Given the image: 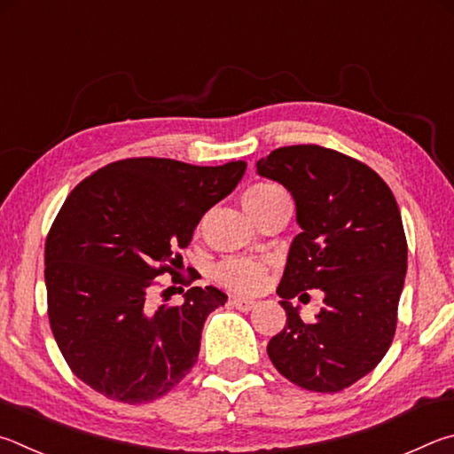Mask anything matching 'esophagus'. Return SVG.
Listing matches in <instances>:
<instances>
[{
	"label": "esophagus",
	"mask_w": 454,
	"mask_h": 454,
	"mask_svg": "<svg viewBox=\"0 0 454 454\" xmlns=\"http://www.w3.org/2000/svg\"><path fill=\"white\" fill-rule=\"evenodd\" d=\"M231 305L235 307V309H239V311H251L253 307H255V301L253 299H245V297H233L231 299Z\"/></svg>",
	"instance_id": "1"
}]
</instances>
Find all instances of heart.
<instances>
[{"mask_svg": "<svg viewBox=\"0 0 454 454\" xmlns=\"http://www.w3.org/2000/svg\"><path fill=\"white\" fill-rule=\"evenodd\" d=\"M279 199H287V193L277 183H255L245 191L243 205L249 215H255ZM265 275L267 267L263 261L253 257H229L219 263L217 271H215V277L221 285L241 293L257 291L265 283Z\"/></svg>", "mask_w": 454, "mask_h": 454, "instance_id": "1", "label": "heart"}]
</instances>
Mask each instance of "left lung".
I'll return each mask as SVG.
<instances>
[{"instance_id": "obj_1", "label": "left lung", "mask_w": 454, "mask_h": 454, "mask_svg": "<svg viewBox=\"0 0 454 454\" xmlns=\"http://www.w3.org/2000/svg\"><path fill=\"white\" fill-rule=\"evenodd\" d=\"M257 173L289 191L301 227L277 287L287 325L267 355L297 387L339 393L369 375L393 343L407 275L399 205L371 167L321 145L275 149ZM311 288L325 305L305 324L290 299Z\"/></svg>"}]
</instances>
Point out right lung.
<instances>
[{
  "label": "right lung",
  "instance_id": "add662e5",
  "mask_svg": "<svg viewBox=\"0 0 454 454\" xmlns=\"http://www.w3.org/2000/svg\"><path fill=\"white\" fill-rule=\"evenodd\" d=\"M245 167L123 159L67 195L45 241L47 315L63 359L93 391L149 403L193 367L207 315L227 295L191 287L181 305L155 307L149 293L155 277L177 275L179 251Z\"/></svg>",
  "mask_w": 454,
  "mask_h": 454
}]
</instances>
